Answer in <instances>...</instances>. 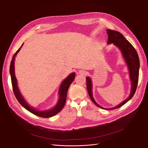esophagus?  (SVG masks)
Returning a JSON list of instances; mask_svg holds the SVG:
<instances>
[{"label":"esophagus","instance_id":"esophagus-1","mask_svg":"<svg viewBox=\"0 0 148 148\" xmlns=\"http://www.w3.org/2000/svg\"><path fill=\"white\" fill-rule=\"evenodd\" d=\"M80 74L85 75V74H86V71L85 70H81V71H80Z\"/></svg>","mask_w":148,"mask_h":148}]
</instances>
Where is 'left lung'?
I'll use <instances>...</instances> for the list:
<instances>
[{"instance_id":"8db88e82","label":"left lung","mask_w":148,"mask_h":148,"mask_svg":"<svg viewBox=\"0 0 148 148\" xmlns=\"http://www.w3.org/2000/svg\"><path fill=\"white\" fill-rule=\"evenodd\" d=\"M107 34H108V44L113 43L121 51L124 59L125 61V62L127 65L128 68H129L130 78L132 83V88L129 96L128 98L119 104L118 106H115L111 108H103L98 105L96 102L95 101L92 95V80L89 77H87L86 83H87V88L88 95H89L92 102L98 107L102 109L105 110H114L116 108H119L125 103H127L130 99H131L134 96L139 80V68H140V62L138 54H137L136 49L132 46V45L128 41L127 39L123 36V35L120 32L116 31L111 30V29H106Z\"/></svg>"}]
</instances>
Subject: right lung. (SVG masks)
I'll return each instance as SVG.
<instances>
[{
    "label": "right lung",
    "instance_id": "obj_1",
    "mask_svg": "<svg viewBox=\"0 0 148 148\" xmlns=\"http://www.w3.org/2000/svg\"><path fill=\"white\" fill-rule=\"evenodd\" d=\"M23 44L22 45L21 47L23 46ZM21 47H19V49L15 52V53L13 56L11 62V65H10V69H9V72H10V74H11V82H12L13 91H14V95L16 98V99L18 100L19 103H20L24 108H25L27 110H28V111H29L36 115H37V116H40V117H43V118H49V117H51L52 116H54L56 114H57L58 112H60L62 110V108H64L65 102H66V94H67L68 89L69 87H70V84L73 82L74 78H75V74L74 73L70 74L61 83L60 87V90H59L60 98H59L58 101L56 106L54 108H52V109L49 110H46V111H38V110L34 109V108L32 107L31 106H29L26 102V101L24 99V98L21 95L20 92H19V88L18 87L16 78L15 75V70H14L15 57L16 56L17 53L19 52V51H20Z\"/></svg>",
    "mask_w": 148,
    "mask_h": 148
}]
</instances>
